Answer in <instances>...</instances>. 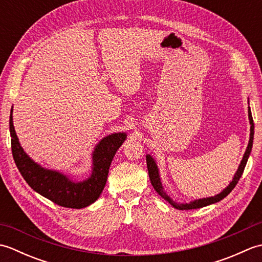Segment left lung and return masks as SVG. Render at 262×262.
<instances>
[{
  "label": "left lung",
  "instance_id": "obj_1",
  "mask_svg": "<svg viewBox=\"0 0 262 262\" xmlns=\"http://www.w3.org/2000/svg\"><path fill=\"white\" fill-rule=\"evenodd\" d=\"M249 120H250V125H251V128H250V141L248 144V147H247V151L243 155V159L241 161V164L238 166V169L236 171V173L233 178L232 182L230 183L229 186H227L226 189H224L223 191L221 193L216 194L214 197H209V198H203V199H198V200H194V202H191L189 204H177L173 203L172 200L170 199V197L163 191V187H162V183H161L160 180V176H159V169L157 166V163H155V161L152 159L151 155H146V164H147V170H148V176H149V180H151V183L153 188L155 189V191H157L161 197H162L164 200H166L171 206H173L176 209H180V210H188V209H196V208H202L205 207V206L207 205H211V204H215L217 202H220L223 198H225L227 194H229L234 187L236 186V183L240 180V178L243 173L244 168H246L247 162H248V159H249V155L251 153V149H252V144H253V134H254V124H253V119H252V115H251V110H250L249 107Z\"/></svg>",
  "mask_w": 262,
  "mask_h": 262
}]
</instances>
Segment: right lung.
Listing matches in <instances>:
<instances>
[{
	"label": "right lung",
	"mask_w": 262,
	"mask_h": 262,
	"mask_svg": "<svg viewBox=\"0 0 262 262\" xmlns=\"http://www.w3.org/2000/svg\"><path fill=\"white\" fill-rule=\"evenodd\" d=\"M11 148L16 168L33 190L53 203L68 208H83L91 205L102 192L115 154L126 140L125 133L111 134L100 142L93 152V171L88 180L74 182L56 171L47 170L28 157L16 137L12 110L10 115Z\"/></svg>",
	"instance_id": "right-lung-1"
}]
</instances>
